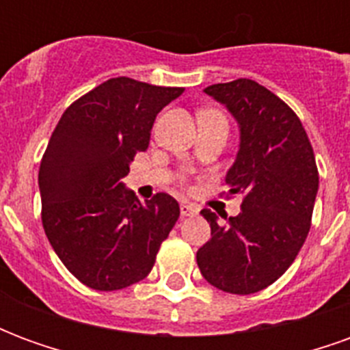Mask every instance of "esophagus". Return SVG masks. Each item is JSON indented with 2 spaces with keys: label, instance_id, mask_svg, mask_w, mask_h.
<instances>
[{
  "label": "esophagus",
  "instance_id": "obj_1",
  "mask_svg": "<svg viewBox=\"0 0 350 350\" xmlns=\"http://www.w3.org/2000/svg\"><path fill=\"white\" fill-rule=\"evenodd\" d=\"M197 206H193L191 202H182L180 204V213L183 217H193V215H197Z\"/></svg>",
  "mask_w": 350,
  "mask_h": 350
}]
</instances>
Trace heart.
<instances>
[{
    "instance_id": "heart-1",
    "label": "heart",
    "mask_w": 350,
    "mask_h": 350,
    "mask_svg": "<svg viewBox=\"0 0 350 350\" xmlns=\"http://www.w3.org/2000/svg\"><path fill=\"white\" fill-rule=\"evenodd\" d=\"M206 112H215V110H200L198 114H206Z\"/></svg>"
}]
</instances>
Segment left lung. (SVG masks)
Segmentation results:
<instances>
[{"label": "left lung", "instance_id": "left-lung-1", "mask_svg": "<svg viewBox=\"0 0 350 350\" xmlns=\"http://www.w3.org/2000/svg\"><path fill=\"white\" fill-rule=\"evenodd\" d=\"M234 116L240 150L225 182L242 195L236 217L208 208L212 238L197 251L204 279L230 294H253L278 281L308 238L319 170L300 118L255 80L238 79L204 90Z\"/></svg>", "mask_w": 350, "mask_h": 350}]
</instances>
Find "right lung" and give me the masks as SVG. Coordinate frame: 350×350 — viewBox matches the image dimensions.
Listing matches in <instances>:
<instances>
[{
    "mask_svg": "<svg viewBox=\"0 0 350 350\" xmlns=\"http://www.w3.org/2000/svg\"><path fill=\"white\" fill-rule=\"evenodd\" d=\"M183 88L118 77L67 108L39 168L42 227L59 260L95 291H120L152 271L180 217L167 193L144 204L125 189L129 163L150 144L155 116Z\"/></svg>",
    "mask_w": 350,
    "mask_h": 350,
    "instance_id": "right-lung-1",
    "label": "right lung"
}]
</instances>
